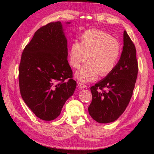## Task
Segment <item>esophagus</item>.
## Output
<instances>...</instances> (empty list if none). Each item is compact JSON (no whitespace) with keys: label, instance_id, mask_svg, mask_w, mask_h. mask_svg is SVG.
Wrapping results in <instances>:
<instances>
[{"label":"esophagus","instance_id":"obj_1","mask_svg":"<svg viewBox=\"0 0 154 154\" xmlns=\"http://www.w3.org/2000/svg\"><path fill=\"white\" fill-rule=\"evenodd\" d=\"M77 85H78V87H79L80 88H85L87 87V86H86V85L83 84V83H80V82L78 83Z\"/></svg>","mask_w":154,"mask_h":154}]
</instances>
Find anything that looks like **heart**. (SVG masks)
I'll use <instances>...</instances> for the list:
<instances>
[{
  "instance_id": "obj_1",
  "label": "heart",
  "mask_w": 154,
  "mask_h": 154,
  "mask_svg": "<svg viewBox=\"0 0 154 154\" xmlns=\"http://www.w3.org/2000/svg\"><path fill=\"white\" fill-rule=\"evenodd\" d=\"M121 52V44L116 38L103 30L90 29L81 36V43L75 41L71 44L69 63L72 68L78 69L88 59L89 62L75 72V77L81 82H90L99 75L104 77L111 73L118 64Z\"/></svg>"
}]
</instances>
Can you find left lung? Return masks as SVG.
Listing matches in <instances>:
<instances>
[{
	"label": "left lung",
	"instance_id": "left-lung-1",
	"mask_svg": "<svg viewBox=\"0 0 154 154\" xmlns=\"http://www.w3.org/2000/svg\"><path fill=\"white\" fill-rule=\"evenodd\" d=\"M137 51L126 31L120 59L111 73L90 88L92 103L88 107L90 116L98 123L118 119L132 97L138 74ZM105 88V91H103Z\"/></svg>",
	"mask_w": 154,
	"mask_h": 154
}]
</instances>
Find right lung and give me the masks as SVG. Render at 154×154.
<instances>
[{"mask_svg": "<svg viewBox=\"0 0 154 154\" xmlns=\"http://www.w3.org/2000/svg\"><path fill=\"white\" fill-rule=\"evenodd\" d=\"M64 30L60 22L40 28L25 47L21 58V96L35 116L45 121L58 118L77 85L67 60ZM67 79L69 81L64 82Z\"/></svg>", "mask_w": 154, "mask_h": 154, "instance_id": "1", "label": "right lung"}]
</instances>
